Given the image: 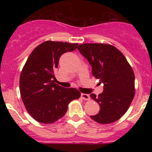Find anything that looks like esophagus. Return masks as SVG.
<instances>
[{
    "mask_svg": "<svg viewBox=\"0 0 152 152\" xmlns=\"http://www.w3.org/2000/svg\"><path fill=\"white\" fill-rule=\"evenodd\" d=\"M81 97L85 101H88L90 99V96L88 95V94H81Z\"/></svg>",
    "mask_w": 152,
    "mask_h": 152,
    "instance_id": "34e87169",
    "label": "esophagus"
}]
</instances>
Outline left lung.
<instances>
[{"mask_svg":"<svg viewBox=\"0 0 152 152\" xmlns=\"http://www.w3.org/2000/svg\"><path fill=\"white\" fill-rule=\"evenodd\" d=\"M78 49L92 66V74L104 83V91L90 96L100 106L90 117L107 124L117 121L129 107L135 94L134 73L123 53L106 43H83Z\"/></svg>","mask_w":152,"mask_h":152,"instance_id":"obj_1","label":"left lung"}]
</instances>
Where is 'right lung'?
I'll list each match as a JSON object with an SVG mask.
<instances>
[{
	"label": "right lung",
	"instance_id": "add662e5",
	"mask_svg": "<svg viewBox=\"0 0 152 152\" xmlns=\"http://www.w3.org/2000/svg\"><path fill=\"white\" fill-rule=\"evenodd\" d=\"M78 43L47 41L34 48L20 76V93L28 114L36 121L52 124L64 116L71 101L81 93L54 83V71L62 54L73 51Z\"/></svg>",
	"mask_w": 152,
	"mask_h": 152
}]
</instances>
